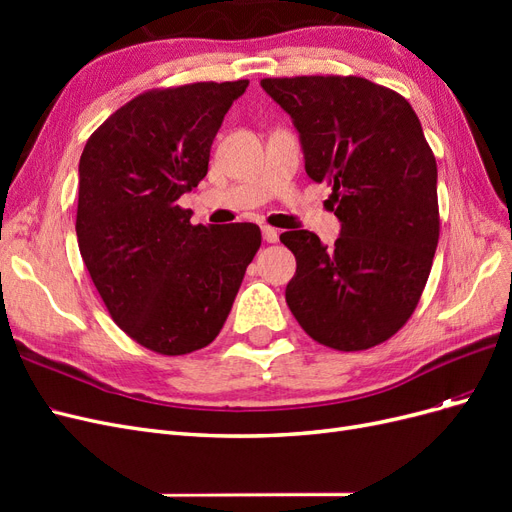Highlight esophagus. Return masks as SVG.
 Listing matches in <instances>:
<instances>
[{"label":"esophagus","instance_id":"34e87169","mask_svg":"<svg viewBox=\"0 0 512 512\" xmlns=\"http://www.w3.org/2000/svg\"><path fill=\"white\" fill-rule=\"evenodd\" d=\"M262 237H265L267 243H277V239H280V230L265 226V228H262Z\"/></svg>","mask_w":512,"mask_h":512}]
</instances>
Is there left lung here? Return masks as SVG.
<instances>
[{
    "label": "left lung",
    "mask_w": 512,
    "mask_h": 512,
    "mask_svg": "<svg viewBox=\"0 0 512 512\" xmlns=\"http://www.w3.org/2000/svg\"><path fill=\"white\" fill-rule=\"evenodd\" d=\"M299 130L305 170L331 185L342 235L282 232L297 258L292 316L314 342L342 352L393 337L421 301L440 237L438 166L410 102L361 76L262 79Z\"/></svg>",
    "instance_id": "left-lung-1"
}]
</instances>
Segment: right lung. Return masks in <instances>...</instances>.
Instances as JSON below:
<instances>
[{
  "mask_svg": "<svg viewBox=\"0 0 512 512\" xmlns=\"http://www.w3.org/2000/svg\"><path fill=\"white\" fill-rule=\"evenodd\" d=\"M247 79L158 87L89 136L76 239L117 327L164 356L209 346L260 247L256 224L203 226L177 200L205 179L224 115Z\"/></svg>",
  "mask_w": 512,
  "mask_h": 512,
  "instance_id": "obj_1",
  "label": "right lung"
}]
</instances>
